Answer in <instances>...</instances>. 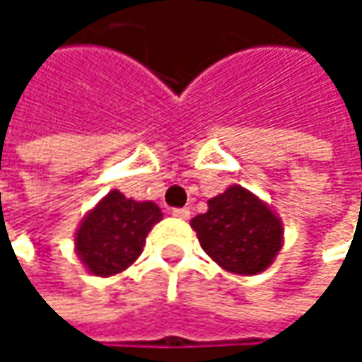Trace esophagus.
<instances>
[{"label":"esophagus","instance_id":"34e87169","mask_svg":"<svg viewBox=\"0 0 362 362\" xmlns=\"http://www.w3.org/2000/svg\"><path fill=\"white\" fill-rule=\"evenodd\" d=\"M172 216L180 218V220H188L190 218V209L188 207H176V209H172Z\"/></svg>","mask_w":362,"mask_h":362}]
</instances>
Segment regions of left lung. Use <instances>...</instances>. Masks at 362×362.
<instances>
[{
	"label": "left lung",
	"mask_w": 362,
	"mask_h": 362,
	"mask_svg": "<svg viewBox=\"0 0 362 362\" xmlns=\"http://www.w3.org/2000/svg\"><path fill=\"white\" fill-rule=\"evenodd\" d=\"M197 239L218 266L252 276L264 272L283 247V222L266 201L233 184L190 220Z\"/></svg>",
	"instance_id": "8db88e82"
}]
</instances>
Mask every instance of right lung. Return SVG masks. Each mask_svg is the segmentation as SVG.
I'll use <instances>...</instances> for the list:
<instances>
[{
	"label": "right lung",
	"mask_w": 362,
	"mask_h": 362,
	"mask_svg": "<svg viewBox=\"0 0 362 362\" xmlns=\"http://www.w3.org/2000/svg\"><path fill=\"white\" fill-rule=\"evenodd\" d=\"M163 214L153 201H134L119 190L105 194L75 230V253L94 276H112L132 266Z\"/></svg>",
	"instance_id": "1"
}]
</instances>
